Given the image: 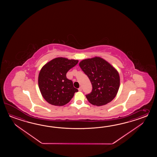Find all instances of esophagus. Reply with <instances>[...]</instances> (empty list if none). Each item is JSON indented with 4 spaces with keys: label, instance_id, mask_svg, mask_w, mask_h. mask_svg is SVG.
<instances>
[{
    "label": "esophagus",
    "instance_id": "obj_1",
    "mask_svg": "<svg viewBox=\"0 0 157 157\" xmlns=\"http://www.w3.org/2000/svg\"><path fill=\"white\" fill-rule=\"evenodd\" d=\"M78 91H82V87H80L78 88Z\"/></svg>",
    "mask_w": 157,
    "mask_h": 157
}]
</instances>
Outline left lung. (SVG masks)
Returning a JSON list of instances; mask_svg holds the SVG:
<instances>
[{"instance_id":"8db88e82","label":"left lung","mask_w":157,"mask_h":157,"mask_svg":"<svg viewBox=\"0 0 157 157\" xmlns=\"http://www.w3.org/2000/svg\"><path fill=\"white\" fill-rule=\"evenodd\" d=\"M79 66L92 85L91 92L86 95L90 103L101 106L113 100L120 83L119 74L114 68L100 57L82 60Z\"/></svg>"}]
</instances>
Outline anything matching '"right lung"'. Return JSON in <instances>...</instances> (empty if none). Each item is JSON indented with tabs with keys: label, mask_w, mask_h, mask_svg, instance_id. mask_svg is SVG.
<instances>
[{
	"label": "right lung",
	"mask_w": 157,
	"mask_h": 157,
	"mask_svg": "<svg viewBox=\"0 0 157 157\" xmlns=\"http://www.w3.org/2000/svg\"><path fill=\"white\" fill-rule=\"evenodd\" d=\"M78 61L65 58H56L46 64L40 70L38 83L40 92L49 103L62 106L68 103L78 91L66 74Z\"/></svg>",
	"instance_id": "obj_1"
}]
</instances>
